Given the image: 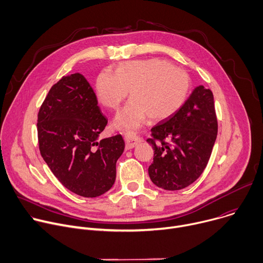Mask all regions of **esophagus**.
<instances>
[{"label":"esophagus","instance_id":"obj_1","mask_svg":"<svg viewBox=\"0 0 263 263\" xmlns=\"http://www.w3.org/2000/svg\"><path fill=\"white\" fill-rule=\"evenodd\" d=\"M125 141H126V148L130 149V148H133L138 142H140V138L133 134H126Z\"/></svg>","mask_w":263,"mask_h":263}]
</instances>
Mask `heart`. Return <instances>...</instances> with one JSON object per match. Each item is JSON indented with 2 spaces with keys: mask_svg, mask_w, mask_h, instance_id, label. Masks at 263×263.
<instances>
[{
  "mask_svg": "<svg viewBox=\"0 0 263 263\" xmlns=\"http://www.w3.org/2000/svg\"><path fill=\"white\" fill-rule=\"evenodd\" d=\"M186 71L161 59L129 61L116 72L102 71L96 81L99 102L118 110L130 91L131 100L116 117V129L133 134L149 118L159 122L171 118L184 105L191 92Z\"/></svg>",
  "mask_w": 263,
  "mask_h": 263,
  "instance_id": "obj_1",
  "label": "heart"
}]
</instances>
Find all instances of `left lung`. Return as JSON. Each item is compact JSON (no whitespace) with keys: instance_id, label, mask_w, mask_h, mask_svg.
Listing matches in <instances>:
<instances>
[{"instance_id":"1","label":"left lung","mask_w":263,"mask_h":263,"mask_svg":"<svg viewBox=\"0 0 263 263\" xmlns=\"http://www.w3.org/2000/svg\"><path fill=\"white\" fill-rule=\"evenodd\" d=\"M154 158L148 166L152 182L165 191H179L204 172L217 135L213 95L197 86L171 118L151 129Z\"/></svg>"}]
</instances>
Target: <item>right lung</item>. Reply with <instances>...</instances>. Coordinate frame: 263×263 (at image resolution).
I'll list each match as a JSON object with an SVG mask.
<instances>
[{"label":"right lung","mask_w":263,"mask_h":263,"mask_svg":"<svg viewBox=\"0 0 263 263\" xmlns=\"http://www.w3.org/2000/svg\"><path fill=\"white\" fill-rule=\"evenodd\" d=\"M106 125L96 93L79 72L54 84L40 109L41 154L59 182L78 196L96 198L115 184L125 141L121 134L99 141Z\"/></svg>","instance_id":"right-lung-1"}]
</instances>
